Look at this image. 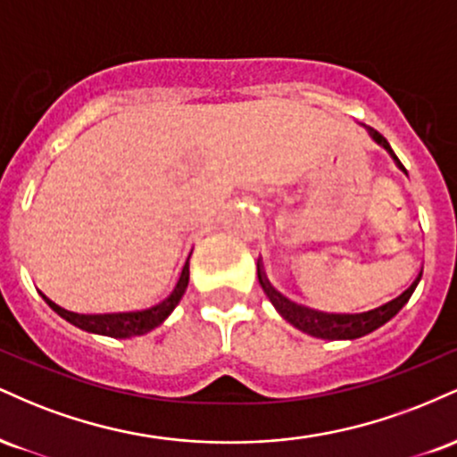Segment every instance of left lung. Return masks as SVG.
Wrapping results in <instances>:
<instances>
[{
  "mask_svg": "<svg viewBox=\"0 0 457 457\" xmlns=\"http://www.w3.org/2000/svg\"><path fill=\"white\" fill-rule=\"evenodd\" d=\"M365 129L376 144L382 145V148L389 152L393 161H395V165L400 167L402 171H406L400 159L395 156V152L391 150L389 141L382 137L378 130L370 127ZM258 279H260L262 290H264L266 296L270 298V303L275 305L277 312L281 313V318L287 320L292 327H296L298 330H303V333L312 335V337H318V339H359L363 337V335L371 333V330L380 328L382 324L389 322V320L395 316L403 305H406L408 298L412 296L414 287H417V283L421 281V270H419V275L414 277V281L402 292L400 296L391 298V301L385 303V305L370 309V312H361V313H327L305 305H298V303H292L290 298L281 296L279 292L270 286L269 279H266L264 270H262L260 260H258Z\"/></svg>",
  "mask_w": 457,
  "mask_h": 457,
  "instance_id": "obj_1",
  "label": "left lung"
}]
</instances>
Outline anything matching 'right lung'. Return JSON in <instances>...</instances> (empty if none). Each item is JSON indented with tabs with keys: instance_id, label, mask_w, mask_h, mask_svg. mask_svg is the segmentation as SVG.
Listing matches in <instances>:
<instances>
[{
	"instance_id": "1",
	"label": "right lung",
	"mask_w": 457,
	"mask_h": 457,
	"mask_svg": "<svg viewBox=\"0 0 457 457\" xmlns=\"http://www.w3.org/2000/svg\"><path fill=\"white\" fill-rule=\"evenodd\" d=\"M188 286V260L182 266L180 277H178L174 290L167 298H162L161 303H156L154 307L141 309V312H124V313H75L68 312L55 305L54 301H49L43 295V298L49 303V307L54 309L57 316H62L66 322L75 324V327L87 330V333L96 335H107V337L115 339H127V337H137V335H145L148 330L156 328L159 324L165 322V318L174 312L178 303H180L182 295L187 292Z\"/></svg>"
}]
</instances>
